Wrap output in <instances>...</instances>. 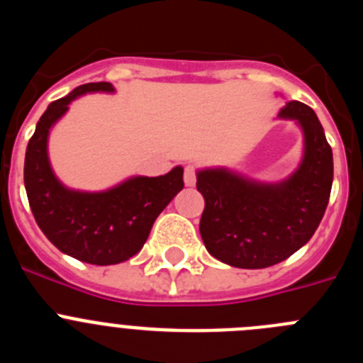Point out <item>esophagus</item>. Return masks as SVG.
<instances>
[{
    "mask_svg": "<svg viewBox=\"0 0 363 363\" xmlns=\"http://www.w3.org/2000/svg\"><path fill=\"white\" fill-rule=\"evenodd\" d=\"M196 167L194 165H187L184 171V182L187 187H192V185L196 184Z\"/></svg>",
    "mask_w": 363,
    "mask_h": 363,
    "instance_id": "34e87169",
    "label": "esophagus"
}]
</instances>
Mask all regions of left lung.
Wrapping results in <instances>:
<instances>
[{"instance_id":"left-lung-1","label":"left lung","mask_w":363,"mask_h":363,"mask_svg":"<svg viewBox=\"0 0 363 363\" xmlns=\"http://www.w3.org/2000/svg\"><path fill=\"white\" fill-rule=\"evenodd\" d=\"M281 118L296 120L306 134L300 169L278 185L243 179L225 169L198 172L205 200L200 234L207 251L240 269H264L306 245L318 229L333 187V150L311 107L289 101Z\"/></svg>"}]
</instances>
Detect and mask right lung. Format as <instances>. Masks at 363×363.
Wrapping results in <instances>:
<instances>
[{
    "instance_id": "right-lung-1",
    "label": "right lung",
    "mask_w": 363,
    "mask_h": 363,
    "mask_svg": "<svg viewBox=\"0 0 363 363\" xmlns=\"http://www.w3.org/2000/svg\"><path fill=\"white\" fill-rule=\"evenodd\" d=\"M94 91L114 89L107 82L85 83L49 105L28 140L23 179L34 220L52 245L85 264L114 265L142 249L154 220L184 189V169L176 167L158 178L138 176L107 192L63 187L47 158L49 129L76 96Z\"/></svg>"
}]
</instances>
